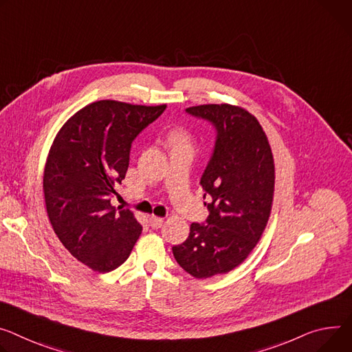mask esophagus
Returning a JSON list of instances; mask_svg holds the SVG:
<instances>
[{
    "label": "esophagus",
    "mask_w": 352,
    "mask_h": 352,
    "mask_svg": "<svg viewBox=\"0 0 352 352\" xmlns=\"http://www.w3.org/2000/svg\"><path fill=\"white\" fill-rule=\"evenodd\" d=\"M163 221H164L163 217H158V216H150L148 217V223H150V226L153 229H160V228H162L163 226Z\"/></svg>",
    "instance_id": "esophagus-1"
}]
</instances>
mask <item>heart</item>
Returning <instances> with one entry per match:
<instances>
[{
	"label": "heart",
	"instance_id": "obj_1",
	"mask_svg": "<svg viewBox=\"0 0 352 352\" xmlns=\"http://www.w3.org/2000/svg\"><path fill=\"white\" fill-rule=\"evenodd\" d=\"M171 143L174 147H188L190 143V139L186 132L184 131H174L171 133Z\"/></svg>",
	"mask_w": 352,
	"mask_h": 352
}]
</instances>
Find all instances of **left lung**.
Here are the masks:
<instances>
[{
	"label": "left lung",
	"instance_id": "obj_1",
	"mask_svg": "<svg viewBox=\"0 0 352 352\" xmlns=\"http://www.w3.org/2000/svg\"><path fill=\"white\" fill-rule=\"evenodd\" d=\"M209 122L214 146L201 185L209 216L190 225L188 239L173 247L177 263L195 278L226 274L258 243L271 213L275 168L268 139L251 113L228 104L186 108Z\"/></svg>",
	"mask_w": 352,
	"mask_h": 352
}]
</instances>
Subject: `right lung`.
<instances>
[{
    "label": "right lung",
    "mask_w": 352,
    "mask_h": 352,
    "mask_svg": "<svg viewBox=\"0 0 352 352\" xmlns=\"http://www.w3.org/2000/svg\"><path fill=\"white\" fill-rule=\"evenodd\" d=\"M166 108L94 102L53 142L43 175L47 216L61 244L94 271L122 265L142 233L132 210L113 208L111 199L129 167L133 140Z\"/></svg>",
    "instance_id": "1"
}]
</instances>
